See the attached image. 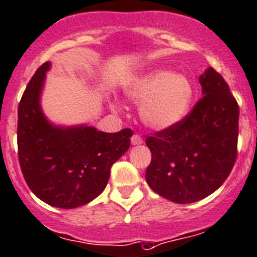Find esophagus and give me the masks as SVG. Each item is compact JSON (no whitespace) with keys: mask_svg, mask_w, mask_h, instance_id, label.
<instances>
[{"mask_svg":"<svg viewBox=\"0 0 257 257\" xmlns=\"http://www.w3.org/2000/svg\"><path fill=\"white\" fill-rule=\"evenodd\" d=\"M142 143H143V138L139 134H133V137H132V144L133 146H139Z\"/></svg>","mask_w":257,"mask_h":257,"instance_id":"34e87169","label":"esophagus"}]
</instances>
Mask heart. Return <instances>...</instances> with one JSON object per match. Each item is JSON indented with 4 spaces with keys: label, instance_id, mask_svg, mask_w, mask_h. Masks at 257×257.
I'll use <instances>...</instances> for the list:
<instances>
[{
    "label": "heart",
    "instance_id": "heart-1",
    "mask_svg": "<svg viewBox=\"0 0 257 257\" xmlns=\"http://www.w3.org/2000/svg\"><path fill=\"white\" fill-rule=\"evenodd\" d=\"M134 103L142 104L141 116L153 129L178 124L188 113L193 88L188 78L169 70H154L137 79L128 90Z\"/></svg>",
    "mask_w": 257,
    "mask_h": 257
}]
</instances>
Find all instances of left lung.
<instances>
[{"label":"left lung","mask_w":257,"mask_h":257,"mask_svg":"<svg viewBox=\"0 0 257 257\" xmlns=\"http://www.w3.org/2000/svg\"><path fill=\"white\" fill-rule=\"evenodd\" d=\"M202 96L171 128L148 136L152 161L147 183L176 203H192L216 191L237 157L238 104L213 68L200 76Z\"/></svg>","instance_id":"8db88e82"}]
</instances>
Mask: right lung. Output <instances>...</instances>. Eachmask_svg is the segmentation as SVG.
<instances>
[{"mask_svg": "<svg viewBox=\"0 0 257 257\" xmlns=\"http://www.w3.org/2000/svg\"><path fill=\"white\" fill-rule=\"evenodd\" d=\"M49 68L46 61L37 69L20 100L19 162L27 186L40 200L70 210L86 205L104 191L113 163L131 147L133 131L104 133L93 126L50 124L40 106Z\"/></svg>", "mask_w": 257, "mask_h": 257, "instance_id": "1", "label": "right lung"}]
</instances>
